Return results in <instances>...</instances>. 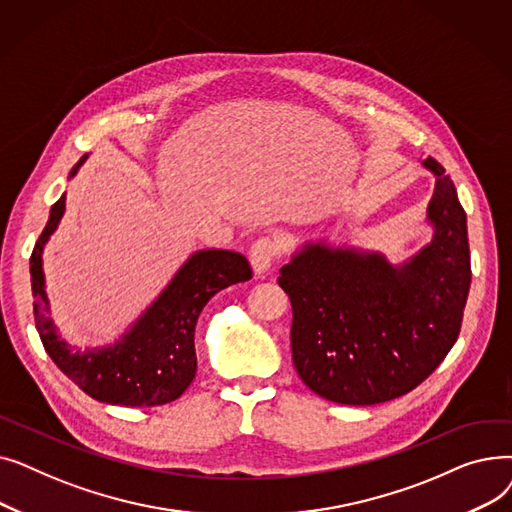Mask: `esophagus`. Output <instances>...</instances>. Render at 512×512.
<instances>
[{"label":"esophagus","instance_id":"1","mask_svg":"<svg viewBox=\"0 0 512 512\" xmlns=\"http://www.w3.org/2000/svg\"><path fill=\"white\" fill-rule=\"evenodd\" d=\"M282 251V242L276 236H261L253 242L249 251V259L255 274H267L274 267L276 257Z\"/></svg>","mask_w":512,"mask_h":512}]
</instances>
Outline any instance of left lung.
Returning <instances> with one entry per match:
<instances>
[{"label":"left lung","mask_w":512,"mask_h":512,"mask_svg":"<svg viewBox=\"0 0 512 512\" xmlns=\"http://www.w3.org/2000/svg\"><path fill=\"white\" fill-rule=\"evenodd\" d=\"M425 222L432 240L392 263L382 251L305 240L280 267L292 303V363L301 380L340 405H378L417 388L461 332L471 286L467 215L434 157Z\"/></svg>","instance_id":"8db88e82"}]
</instances>
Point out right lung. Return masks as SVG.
<instances>
[{
	"instance_id": "obj_1",
	"label": "right lung",
	"mask_w": 512,
	"mask_h": 512,
	"mask_svg": "<svg viewBox=\"0 0 512 512\" xmlns=\"http://www.w3.org/2000/svg\"><path fill=\"white\" fill-rule=\"evenodd\" d=\"M87 159L89 153L80 157L68 178H74ZM64 211L66 193L51 205L47 226L31 255L35 324L47 355L80 390L107 405L155 407L176 400L197 373V319L213 294L251 280L247 257L226 249L195 251L114 342L72 346L51 319L43 272V251Z\"/></svg>"
}]
</instances>
